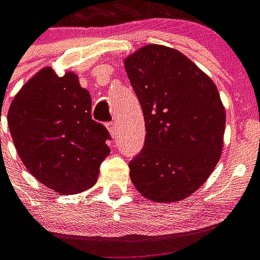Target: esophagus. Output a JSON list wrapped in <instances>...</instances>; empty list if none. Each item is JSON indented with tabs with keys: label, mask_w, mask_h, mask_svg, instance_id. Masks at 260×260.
<instances>
[{
	"label": "esophagus",
	"mask_w": 260,
	"mask_h": 260,
	"mask_svg": "<svg viewBox=\"0 0 260 260\" xmlns=\"http://www.w3.org/2000/svg\"><path fill=\"white\" fill-rule=\"evenodd\" d=\"M107 131L110 132L111 138H115L117 131H118V128H117V122H109V124H107Z\"/></svg>",
	"instance_id": "1"
}]
</instances>
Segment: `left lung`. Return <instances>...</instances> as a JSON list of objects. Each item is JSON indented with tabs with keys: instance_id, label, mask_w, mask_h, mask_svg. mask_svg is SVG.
<instances>
[{
	"instance_id": "1",
	"label": "left lung",
	"mask_w": 260,
	"mask_h": 260,
	"mask_svg": "<svg viewBox=\"0 0 260 260\" xmlns=\"http://www.w3.org/2000/svg\"><path fill=\"white\" fill-rule=\"evenodd\" d=\"M142 106L145 147L129 162L143 197L176 203L199 190L222 155L226 111L218 88L189 57L150 44L124 60Z\"/></svg>"
}]
</instances>
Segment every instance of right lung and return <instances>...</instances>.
I'll use <instances>...</instances> for the list:
<instances>
[{
    "mask_svg": "<svg viewBox=\"0 0 260 260\" xmlns=\"http://www.w3.org/2000/svg\"><path fill=\"white\" fill-rule=\"evenodd\" d=\"M91 113V95L76 73L59 77L49 66L34 74L9 106L8 126L22 162L63 196L92 187L110 154V135Z\"/></svg>",
    "mask_w": 260,
    "mask_h": 260,
    "instance_id": "add662e5",
    "label": "right lung"
}]
</instances>
